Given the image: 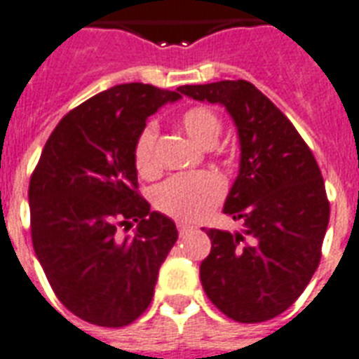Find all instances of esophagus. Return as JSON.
<instances>
[{"mask_svg": "<svg viewBox=\"0 0 359 359\" xmlns=\"http://www.w3.org/2000/svg\"><path fill=\"white\" fill-rule=\"evenodd\" d=\"M177 228H179V233L180 235H186V233H188V231H190V226H186V224H179Z\"/></svg>", "mask_w": 359, "mask_h": 359, "instance_id": "1", "label": "esophagus"}]
</instances>
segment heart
<instances>
[{
  "instance_id": "1",
  "label": "heart",
  "mask_w": 359,
  "mask_h": 359,
  "mask_svg": "<svg viewBox=\"0 0 359 359\" xmlns=\"http://www.w3.org/2000/svg\"><path fill=\"white\" fill-rule=\"evenodd\" d=\"M180 126L191 141L201 147H212L222 131V122L209 107H190L180 114ZM137 173L152 179L160 173L156 158V126L147 124L137 135L133 147ZM224 196L222 179L215 173L177 175L165 180L154 191L156 209L179 222H198L207 216Z\"/></svg>"
}]
</instances>
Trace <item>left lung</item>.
Here are the masks:
<instances>
[{
    "mask_svg": "<svg viewBox=\"0 0 359 359\" xmlns=\"http://www.w3.org/2000/svg\"><path fill=\"white\" fill-rule=\"evenodd\" d=\"M179 92L226 107L239 135V175L224 212L243 228L207 229L212 246L199 267L205 294L235 322L275 318L320 264L330 201L318 163L294 124L250 82L188 84Z\"/></svg>",
    "mask_w": 359,
    "mask_h": 359,
    "instance_id": "8db88e82",
    "label": "left lung"
}]
</instances>
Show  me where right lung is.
<instances>
[{
	"label": "right lung",
	"instance_id": "1",
	"mask_svg": "<svg viewBox=\"0 0 359 359\" xmlns=\"http://www.w3.org/2000/svg\"><path fill=\"white\" fill-rule=\"evenodd\" d=\"M179 100L143 82L113 86L65 114L41 152L27 191L35 256L84 322L122 327L152 301L179 231L139 196L133 147L150 114ZM133 222V236L116 233Z\"/></svg>",
	"mask_w": 359,
	"mask_h": 359
}]
</instances>
